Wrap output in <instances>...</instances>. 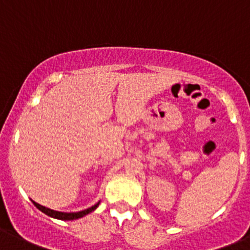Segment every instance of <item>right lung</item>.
<instances>
[{
	"instance_id": "obj_1",
	"label": "right lung",
	"mask_w": 250,
	"mask_h": 250,
	"mask_svg": "<svg viewBox=\"0 0 250 250\" xmlns=\"http://www.w3.org/2000/svg\"><path fill=\"white\" fill-rule=\"evenodd\" d=\"M34 206L37 207L38 209H41L42 212H44L45 214H48V216L53 217V218H58V220H62V221H72V220H78V218H81V217L86 216V214H88L90 212L95 211V209L97 208V206L100 205V202H97L96 205H93L92 207H90V208L87 209H83V211H80V212H59V211H54V209H50L48 208V207H44L42 206V205L37 204V202H34Z\"/></svg>"
}]
</instances>
